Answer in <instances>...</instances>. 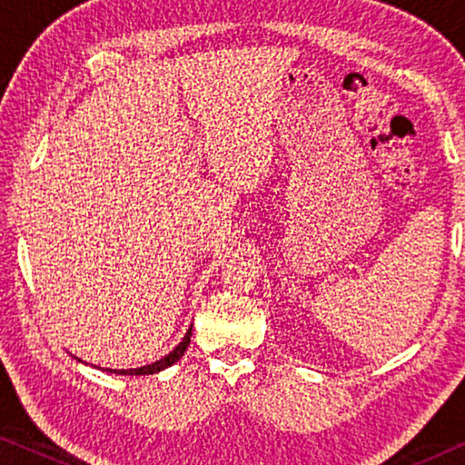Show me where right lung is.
Masks as SVG:
<instances>
[{"instance_id": "add662e5", "label": "right lung", "mask_w": 465, "mask_h": 465, "mask_svg": "<svg viewBox=\"0 0 465 465\" xmlns=\"http://www.w3.org/2000/svg\"><path fill=\"white\" fill-rule=\"evenodd\" d=\"M190 336H193V328L188 330V334L183 336V341L173 349V351H171L169 355H164L163 360L154 361V364H148V366H142V368H133V371H110V368H107V371L116 372V374H131V377H133V374H135V377H137V374H154V372H161V371H164V368H169L171 364H175V361L182 358L183 351H186L188 345H190Z\"/></svg>"}]
</instances>
